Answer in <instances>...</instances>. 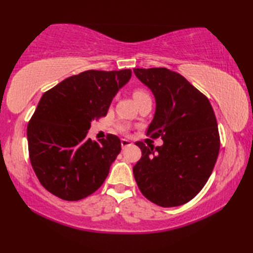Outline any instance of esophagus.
<instances>
[{"label": "esophagus", "instance_id": "obj_1", "mask_svg": "<svg viewBox=\"0 0 253 253\" xmlns=\"http://www.w3.org/2000/svg\"><path fill=\"white\" fill-rule=\"evenodd\" d=\"M133 143L129 140H127V138H123L122 140V147L123 149H125L126 147H129V145H131Z\"/></svg>", "mask_w": 253, "mask_h": 253}]
</instances>
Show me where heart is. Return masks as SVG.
Masks as SVG:
<instances>
[{
	"label": "heart",
	"mask_w": 253,
	"mask_h": 253,
	"mask_svg": "<svg viewBox=\"0 0 253 253\" xmlns=\"http://www.w3.org/2000/svg\"><path fill=\"white\" fill-rule=\"evenodd\" d=\"M147 96H150L149 95V92L144 89H141V88H137V89H135L133 92V97L135 101H138V99L143 98V97H147Z\"/></svg>",
	"instance_id": "1"
}]
</instances>
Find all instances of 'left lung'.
Masks as SVG:
<instances>
[{
    "instance_id": "8db88e82",
    "label": "left lung",
    "mask_w": 253,
    "mask_h": 253,
    "mask_svg": "<svg viewBox=\"0 0 253 253\" xmlns=\"http://www.w3.org/2000/svg\"><path fill=\"white\" fill-rule=\"evenodd\" d=\"M156 98L147 135L162 137L154 148L136 142L142 157L133 167L145 198L163 208L186 204L203 189L220 150L218 124L211 103L186 78L165 67L134 69Z\"/></svg>"
}]
</instances>
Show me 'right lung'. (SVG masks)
I'll return each mask as SVG.
<instances>
[{"mask_svg": "<svg viewBox=\"0 0 253 253\" xmlns=\"http://www.w3.org/2000/svg\"><path fill=\"white\" fill-rule=\"evenodd\" d=\"M130 70H89L66 78L42 95L27 125L30 161L39 181L64 201H80L104 182L122 150L113 134L92 141V120L105 117Z\"/></svg>", "mask_w": 253, "mask_h": 253, "instance_id": "1", "label": "right lung"}]
</instances>
